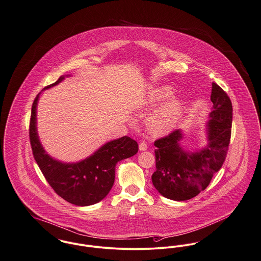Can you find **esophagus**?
<instances>
[{"mask_svg":"<svg viewBox=\"0 0 261 261\" xmlns=\"http://www.w3.org/2000/svg\"><path fill=\"white\" fill-rule=\"evenodd\" d=\"M139 149L140 151H146L148 149V145L145 142H141L139 145Z\"/></svg>","mask_w":261,"mask_h":261,"instance_id":"obj_1","label":"esophagus"}]
</instances>
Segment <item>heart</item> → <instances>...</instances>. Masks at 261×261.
<instances>
[{
    "instance_id": "heart-1",
    "label": "heart",
    "mask_w": 261,
    "mask_h": 261,
    "mask_svg": "<svg viewBox=\"0 0 261 261\" xmlns=\"http://www.w3.org/2000/svg\"><path fill=\"white\" fill-rule=\"evenodd\" d=\"M174 92L170 86L162 85L151 88L142 97L140 106L144 110H151L164 102L149 115L146 121L147 130L152 136H165L180 122L184 116V102L180 97H172Z\"/></svg>"
}]
</instances>
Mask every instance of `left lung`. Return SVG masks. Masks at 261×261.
Wrapping results in <instances>:
<instances>
[{
  "instance_id": "8db88e82",
  "label": "left lung",
  "mask_w": 261,
  "mask_h": 261,
  "mask_svg": "<svg viewBox=\"0 0 261 261\" xmlns=\"http://www.w3.org/2000/svg\"><path fill=\"white\" fill-rule=\"evenodd\" d=\"M211 101L213 107L205 124L207 143L204 147L184 148L181 129L154 142L156 169L152 181L166 198L185 201L197 196L225 162L230 144L232 107L227 93L215 83Z\"/></svg>"
}]
</instances>
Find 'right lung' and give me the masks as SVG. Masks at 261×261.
I'll return each instance as SVG.
<instances>
[{
  "label": "right lung",
  "instance_id": "add662e5",
  "mask_svg": "<svg viewBox=\"0 0 261 261\" xmlns=\"http://www.w3.org/2000/svg\"><path fill=\"white\" fill-rule=\"evenodd\" d=\"M70 76H61L35 97L31 108L30 138L33 156L54 191L71 204L90 206L107 197L114 184L117 163L138 153V144L127 136L111 140L91 155L76 163H64L47 153L37 132L39 96L42 92L59 85Z\"/></svg>",
  "mask_w": 261,
  "mask_h": 261
}]
</instances>
